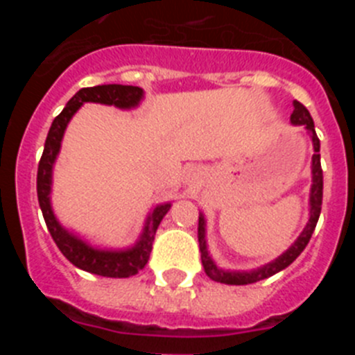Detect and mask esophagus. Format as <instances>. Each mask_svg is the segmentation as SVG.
I'll return each instance as SVG.
<instances>
[{
  "mask_svg": "<svg viewBox=\"0 0 355 355\" xmlns=\"http://www.w3.org/2000/svg\"><path fill=\"white\" fill-rule=\"evenodd\" d=\"M188 180L192 181V183H196V181L199 180V172H197L196 168H190V171H188Z\"/></svg>",
  "mask_w": 355,
  "mask_h": 355,
  "instance_id": "obj_1",
  "label": "esophagus"
}]
</instances>
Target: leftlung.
I'll return each instance as SVG.
<instances>
[{
	"instance_id": "obj_1",
	"label": "left lung",
	"mask_w": 355,
	"mask_h": 355,
	"mask_svg": "<svg viewBox=\"0 0 355 355\" xmlns=\"http://www.w3.org/2000/svg\"><path fill=\"white\" fill-rule=\"evenodd\" d=\"M291 124L293 126H304L306 128L309 139H311L313 150L315 155L311 158V192H309V220H307L306 227L302 229V233L299 234V238L291 243V247L288 250H284L279 258H275L274 261L266 263V265L259 266V268H254V270H224L220 266L213 261V258L209 256L208 250V241H206V218L202 213H199V229H197V234H199V247H200V259H202V266H205V272L208 274L209 279L216 281V283L224 284H252L256 281H261V279L270 277V275L277 274V272L284 270L286 266H290L295 259L299 258L300 252L306 249V245L311 240V234L316 227V222H318L320 211H322V196H324V174H322V165H320V140L316 137L315 131V122H313L311 115L307 112V108L304 105H300L299 101H293V114L290 117Z\"/></svg>"
}]
</instances>
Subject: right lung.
Instances as JSON below:
<instances>
[{
    "instance_id": "right-lung-1",
    "label": "right lung",
    "mask_w": 355,
    "mask_h": 355,
    "mask_svg": "<svg viewBox=\"0 0 355 355\" xmlns=\"http://www.w3.org/2000/svg\"><path fill=\"white\" fill-rule=\"evenodd\" d=\"M144 90L140 87L131 85H97V87H87L78 90L69 99L62 114L55 117L51 128H49L48 139L44 144L42 158L39 162L37 171V197L42 209L44 220L48 225L53 240L62 250L65 258L74 266L90 274L103 275V277H130L139 274L149 261V254L153 250L156 229L167 211L171 209V202H162L150 209L146 218L142 233L139 240L126 249H99L90 245L89 241L65 229L58 222L51 206V188H53V167L60 153L64 133L67 124L74 117L78 110L85 103H99V105L115 106L121 110H131L142 103Z\"/></svg>"
}]
</instances>
